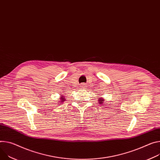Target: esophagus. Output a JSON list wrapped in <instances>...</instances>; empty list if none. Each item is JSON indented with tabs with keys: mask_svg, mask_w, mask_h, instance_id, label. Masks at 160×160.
<instances>
[{
	"mask_svg": "<svg viewBox=\"0 0 160 160\" xmlns=\"http://www.w3.org/2000/svg\"><path fill=\"white\" fill-rule=\"evenodd\" d=\"M85 86H86V84H85V83H82V84L80 85V88H81L82 89H84V88H85Z\"/></svg>",
	"mask_w": 160,
	"mask_h": 160,
	"instance_id": "34e87169",
	"label": "esophagus"
}]
</instances>
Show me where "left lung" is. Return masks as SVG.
Returning a JSON list of instances; mask_svg holds the SVG:
<instances>
[{"mask_svg": "<svg viewBox=\"0 0 160 160\" xmlns=\"http://www.w3.org/2000/svg\"><path fill=\"white\" fill-rule=\"evenodd\" d=\"M99 102L100 103H103L104 102V100L103 99V98H99Z\"/></svg>", "mask_w": 160, "mask_h": 160, "instance_id": "8db88e82", "label": "left lung"}]
</instances>
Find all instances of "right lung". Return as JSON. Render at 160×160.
Segmentation results:
<instances>
[{
	"label": "right lung",
	"instance_id": "1",
	"mask_svg": "<svg viewBox=\"0 0 160 160\" xmlns=\"http://www.w3.org/2000/svg\"><path fill=\"white\" fill-rule=\"evenodd\" d=\"M64 99H65V98H63V97H62V96H61V98H60V101H59L60 102H59V103H61L64 102V101H66V100H64Z\"/></svg>",
	"mask_w": 160,
	"mask_h": 160
}]
</instances>
